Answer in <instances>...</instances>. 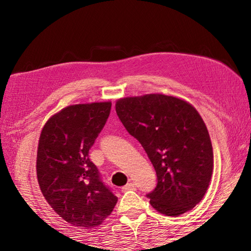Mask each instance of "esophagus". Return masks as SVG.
Wrapping results in <instances>:
<instances>
[{"mask_svg": "<svg viewBox=\"0 0 251 251\" xmlns=\"http://www.w3.org/2000/svg\"><path fill=\"white\" fill-rule=\"evenodd\" d=\"M136 188V185L133 183H128L126 185H125V186L122 187V191L123 192H126V191H130V190H135Z\"/></svg>", "mask_w": 251, "mask_h": 251, "instance_id": "34e87169", "label": "esophagus"}]
</instances>
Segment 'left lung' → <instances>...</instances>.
Wrapping results in <instances>:
<instances>
[{
    "label": "left lung",
    "instance_id": "8db88e82",
    "mask_svg": "<svg viewBox=\"0 0 251 251\" xmlns=\"http://www.w3.org/2000/svg\"><path fill=\"white\" fill-rule=\"evenodd\" d=\"M115 109L155 169L157 184L146 195L151 205L167 216L194 208L208 190L214 168L210 137L197 109L161 94L119 99Z\"/></svg>",
    "mask_w": 251,
    "mask_h": 251
}]
</instances>
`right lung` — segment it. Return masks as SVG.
Masks as SVG:
<instances>
[{
    "label": "right lung",
    "instance_id": "1",
    "mask_svg": "<svg viewBox=\"0 0 251 251\" xmlns=\"http://www.w3.org/2000/svg\"><path fill=\"white\" fill-rule=\"evenodd\" d=\"M112 102L71 105L48 120L37 147V180L48 203L82 228L100 225L118 198L102 181L89 150L104 128Z\"/></svg>",
    "mask_w": 251,
    "mask_h": 251
}]
</instances>
